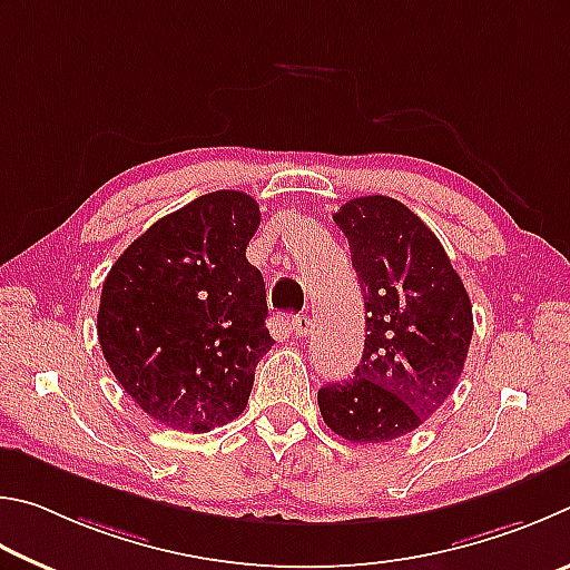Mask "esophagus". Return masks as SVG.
<instances>
[{
  "instance_id": "1",
  "label": "esophagus",
  "mask_w": 570,
  "mask_h": 570,
  "mask_svg": "<svg viewBox=\"0 0 570 570\" xmlns=\"http://www.w3.org/2000/svg\"><path fill=\"white\" fill-rule=\"evenodd\" d=\"M313 321H311V315H295L293 317V331H295V335L297 337H307L313 333Z\"/></svg>"
}]
</instances>
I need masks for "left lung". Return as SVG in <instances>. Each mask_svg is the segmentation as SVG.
Here are the masks:
<instances>
[{"label": "left lung", "mask_w": 570, "mask_h": 570, "mask_svg": "<svg viewBox=\"0 0 570 570\" xmlns=\"http://www.w3.org/2000/svg\"><path fill=\"white\" fill-rule=\"evenodd\" d=\"M365 301V351L351 381L317 391L323 421L353 443L413 433L461 381L473 305L441 239L403 203L355 197L333 215Z\"/></svg>", "instance_id": "8db88e82"}]
</instances>
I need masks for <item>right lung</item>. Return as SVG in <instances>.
<instances>
[{"mask_svg": "<svg viewBox=\"0 0 570 570\" xmlns=\"http://www.w3.org/2000/svg\"><path fill=\"white\" fill-rule=\"evenodd\" d=\"M259 207L217 189L139 235L109 269L97 313L125 393L167 428L207 433L245 411L273 337L265 279L247 263Z\"/></svg>", "mask_w": 570, "mask_h": 570, "instance_id": "add662e5", "label": "right lung"}]
</instances>
